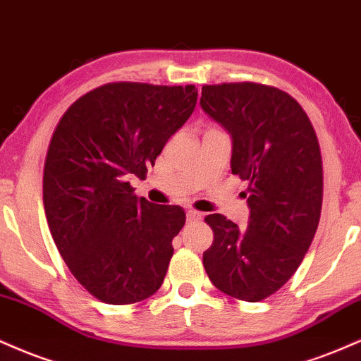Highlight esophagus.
I'll list each match as a JSON object with an SVG mask.
<instances>
[{
	"label": "esophagus",
	"mask_w": 361,
	"mask_h": 361,
	"mask_svg": "<svg viewBox=\"0 0 361 361\" xmlns=\"http://www.w3.org/2000/svg\"><path fill=\"white\" fill-rule=\"evenodd\" d=\"M201 218H202V214L199 213V211H196V209H190V211H188V221H189V223L201 221Z\"/></svg>",
	"instance_id": "esophagus-1"
}]
</instances>
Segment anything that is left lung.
Wrapping results in <instances>:
<instances>
[{"label":"left lung","instance_id":"left-lung-1","mask_svg":"<svg viewBox=\"0 0 361 361\" xmlns=\"http://www.w3.org/2000/svg\"><path fill=\"white\" fill-rule=\"evenodd\" d=\"M201 108L233 138L231 172L248 182V226L209 214L213 245L202 253L224 294L258 302L295 274L323 206V159L306 111L282 89L258 82L202 86Z\"/></svg>","mask_w":361,"mask_h":361}]
</instances>
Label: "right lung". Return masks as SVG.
Returning <instances> with one entry per match:
<instances>
[{
    "label": "right lung",
    "instance_id": "add662e5",
    "mask_svg": "<svg viewBox=\"0 0 361 361\" xmlns=\"http://www.w3.org/2000/svg\"><path fill=\"white\" fill-rule=\"evenodd\" d=\"M197 89L109 82L62 114L44 165V207L59 253L101 302L123 306L154 295L185 223L180 206L135 196L167 140L188 121Z\"/></svg>",
    "mask_w": 361,
    "mask_h": 361
}]
</instances>
